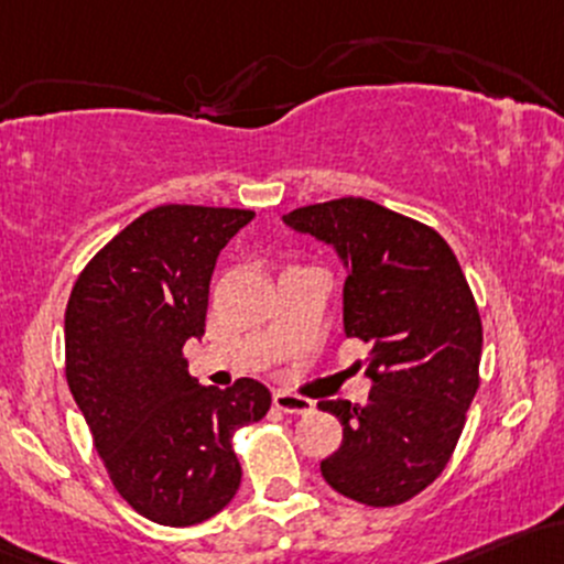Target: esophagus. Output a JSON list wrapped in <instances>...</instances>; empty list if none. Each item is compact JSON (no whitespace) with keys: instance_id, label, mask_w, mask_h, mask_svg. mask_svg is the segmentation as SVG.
<instances>
[{"instance_id":"34e87169","label":"esophagus","mask_w":564,"mask_h":564,"mask_svg":"<svg viewBox=\"0 0 564 564\" xmlns=\"http://www.w3.org/2000/svg\"><path fill=\"white\" fill-rule=\"evenodd\" d=\"M272 404H275V410L289 412V414H311L313 412V401L311 399H305V395L286 393V391L272 393Z\"/></svg>"}]
</instances>
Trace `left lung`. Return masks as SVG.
Segmentation results:
<instances>
[{"instance_id": "8db88e82", "label": "left lung", "mask_w": 564, "mask_h": 564, "mask_svg": "<svg viewBox=\"0 0 564 564\" xmlns=\"http://www.w3.org/2000/svg\"><path fill=\"white\" fill-rule=\"evenodd\" d=\"M283 221L334 246L348 270L345 334L369 343L367 404L318 401L343 423L321 474L364 506L404 503L444 471L479 388L481 318L466 275L436 230L364 197Z\"/></svg>"}]
</instances>
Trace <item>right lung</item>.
<instances>
[{
  "label": "right lung",
  "instance_id": "obj_1",
  "mask_svg": "<svg viewBox=\"0 0 564 564\" xmlns=\"http://www.w3.org/2000/svg\"><path fill=\"white\" fill-rule=\"evenodd\" d=\"M246 208L158 206L79 272L66 305V382L111 485L165 528L206 522L235 498L232 433L270 410L251 377L197 386L184 343L206 332L216 257Z\"/></svg>",
  "mask_w": 564,
  "mask_h": 564
}]
</instances>
